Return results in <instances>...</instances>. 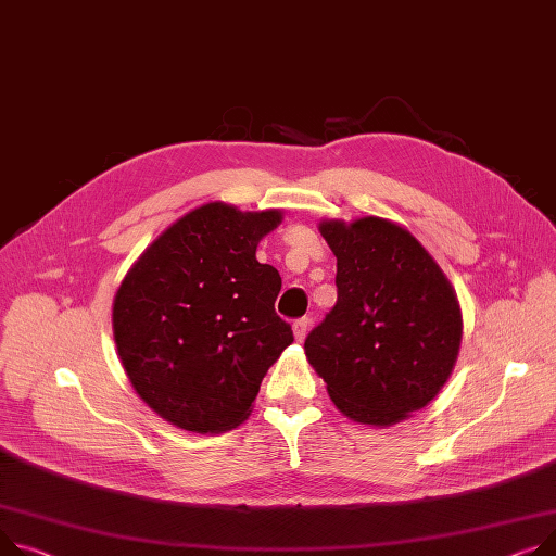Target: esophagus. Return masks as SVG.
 <instances>
[{
	"label": "esophagus",
	"mask_w": 556,
	"mask_h": 556,
	"mask_svg": "<svg viewBox=\"0 0 556 556\" xmlns=\"http://www.w3.org/2000/svg\"><path fill=\"white\" fill-rule=\"evenodd\" d=\"M308 326H311V317H300V319H294V324H292L294 340H300V342H302V340L306 338Z\"/></svg>",
	"instance_id": "34e87169"
}]
</instances>
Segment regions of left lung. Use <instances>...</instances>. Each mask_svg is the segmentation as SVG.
<instances>
[{"instance_id": "left-lung-1", "label": "left lung", "mask_w": 556, "mask_h": 556, "mask_svg": "<svg viewBox=\"0 0 556 556\" xmlns=\"http://www.w3.org/2000/svg\"><path fill=\"white\" fill-rule=\"evenodd\" d=\"M338 256V302L304 342L338 409L389 427L445 387L463 340V315L445 273L420 241L387 218L321 220Z\"/></svg>"}]
</instances>
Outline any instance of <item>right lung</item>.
I'll return each mask as SVG.
<instances>
[{
	"label": "right lung",
	"mask_w": 556,
	"mask_h": 556,
	"mask_svg": "<svg viewBox=\"0 0 556 556\" xmlns=\"http://www.w3.org/2000/svg\"><path fill=\"white\" fill-rule=\"evenodd\" d=\"M279 210L205 203L172 224L114 300V340L136 393L167 422L224 433L250 416L268 368L292 342L275 313L279 273L256 245Z\"/></svg>",
	"instance_id": "1"
}]
</instances>
